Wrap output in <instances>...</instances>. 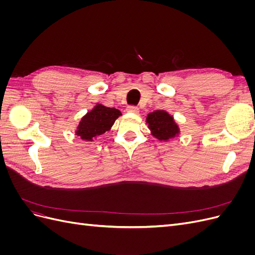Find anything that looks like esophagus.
<instances>
[{
    "label": "esophagus",
    "instance_id": "1",
    "mask_svg": "<svg viewBox=\"0 0 255 255\" xmlns=\"http://www.w3.org/2000/svg\"><path fill=\"white\" fill-rule=\"evenodd\" d=\"M127 112L130 113V114H138L139 113V110H138L136 106H128L127 109Z\"/></svg>",
    "mask_w": 255,
    "mask_h": 255
}]
</instances>
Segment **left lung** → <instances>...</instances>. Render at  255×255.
Listing matches in <instances>:
<instances>
[{"mask_svg": "<svg viewBox=\"0 0 255 255\" xmlns=\"http://www.w3.org/2000/svg\"><path fill=\"white\" fill-rule=\"evenodd\" d=\"M145 123L148 125L151 135L159 141H170L181 134L180 126L173 116L164 110L149 113L146 115Z\"/></svg>", "mask_w": 255, "mask_h": 255, "instance_id": "1", "label": "left lung"}]
</instances>
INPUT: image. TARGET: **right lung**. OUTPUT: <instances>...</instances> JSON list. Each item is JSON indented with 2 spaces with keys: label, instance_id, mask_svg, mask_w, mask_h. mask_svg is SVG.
<instances>
[{
  "label": "right lung",
  "instance_id": "right-lung-1",
  "mask_svg": "<svg viewBox=\"0 0 255 255\" xmlns=\"http://www.w3.org/2000/svg\"><path fill=\"white\" fill-rule=\"evenodd\" d=\"M121 115V112L117 109H111L97 103L81 118L74 134L85 141H94V139L111 130L115 121Z\"/></svg>",
  "mask_w": 255,
  "mask_h": 255
}]
</instances>
